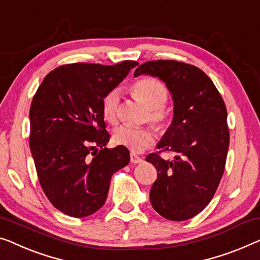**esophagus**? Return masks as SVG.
Listing matches in <instances>:
<instances>
[{"mask_svg":"<svg viewBox=\"0 0 260 260\" xmlns=\"http://www.w3.org/2000/svg\"><path fill=\"white\" fill-rule=\"evenodd\" d=\"M130 160H131V163H134V164H138V163H142V161H143L141 157L137 156L136 153H133V152L130 153Z\"/></svg>","mask_w":260,"mask_h":260,"instance_id":"1","label":"esophagus"}]
</instances>
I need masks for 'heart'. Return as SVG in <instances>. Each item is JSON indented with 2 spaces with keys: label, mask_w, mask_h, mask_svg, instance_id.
Wrapping results in <instances>:
<instances>
[{
  "label": "heart",
  "mask_w": 260,
  "mask_h": 260,
  "mask_svg": "<svg viewBox=\"0 0 260 260\" xmlns=\"http://www.w3.org/2000/svg\"><path fill=\"white\" fill-rule=\"evenodd\" d=\"M130 92L146 109H149L148 119L158 130L163 131L170 124L171 115L164 107L168 102L169 92L164 84L152 77H142L130 86ZM119 93L112 90L102 101V114L105 121L110 124L118 122ZM156 135L150 127L119 126L114 133V141L117 145L124 146L133 152H141L155 143Z\"/></svg>",
  "instance_id": "b5f03b06"
}]
</instances>
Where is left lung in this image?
Wrapping results in <instances>:
<instances>
[{"instance_id":"left-lung-1","label":"left lung","mask_w":260,"mask_h":260,"mask_svg":"<svg viewBox=\"0 0 260 260\" xmlns=\"http://www.w3.org/2000/svg\"><path fill=\"white\" fill-rule=\"evenodd\" d=\"M151 75L167 84L174 100V118L157 144L174 152V161L158 153L145 159L155 165L150 190L152 208L169 220H186L211 202L224 174L230 134L226 107L208 75L187 63L158 59L139 66L134 76Z\"/></svg>"}]
</instances>
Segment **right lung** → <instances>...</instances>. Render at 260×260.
Instances as JSON below:
<instances>
[{"instance_id":"obj_1","label":"right lung","mask_w":260,"mask_h":260,"mask_svg":"<svg viewBox=\"0 0 260 260\" xmlns=\"http://www.w3.org/2000/svg\"><path fill=\"white\" fill-rule=\"evenodd\" d=\"M138 66L71 63L50 71L30 107V151L44 193L56 209L82 218L107 199L112 175L130 161L124 146L105 148L102 101Z\"/></svg>"}]
</instances>
